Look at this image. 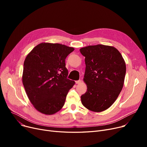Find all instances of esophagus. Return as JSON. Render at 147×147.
<instances>
[{
    "label": "esophagus",
    "mask_w": 147,
    "mask_h": 147,
    "mask_svg": "<svg viewBox=\"0 0 147 147\" xmlns=\"http://www.w3.org/2000/svg\"><path fill=\"white\" fill-rule=\"evenodd\" d=\"M82 83V80H77L76 81V84H80Z\"/></svg>",
    "instance_id": "34e87169"
}]
</instances>
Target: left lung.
<instances>
[{
  "mask_svg": "<svg viewBox=\"0 0 147 147\" xmlns=\"http://www.w3.org/2000/svg\"><path fill=\"white\" fill-rule=\"evenodd\" d=\"M80 51L85 57L83 80L88 88L81 96L82 103L90 111H103L113 105L121 91L126 71L125 61L113 46H88Z\"/></svg>",
  "mask_w": 147,
  "mask_h": 147,
  "instance_id": "1",
  "label": "left lung"
}]
</instances>
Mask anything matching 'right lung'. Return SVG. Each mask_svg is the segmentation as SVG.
<instances>
[{
	"label": "right lung",
	"mask_w": 147,
	"mask_h": 147,
	"mask_svg": "<svg viewBox=\"0 0 147 147\" xmlns=\"http://www.w3.org/2000/svg\"><path fill=\"white\" fill-rule=\"evenodd\" d=\"M74 49L59 43H42L24 63L22 83L34 107L46 115L59 111L75 82L67 79L65 58Z\"/></svg>",
	"instance_id": "add662e5"
}]
</instances>
